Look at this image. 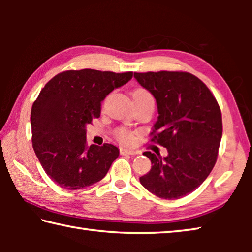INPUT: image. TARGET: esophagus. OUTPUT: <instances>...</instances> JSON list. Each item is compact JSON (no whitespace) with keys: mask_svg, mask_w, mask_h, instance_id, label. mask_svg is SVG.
<instances>
[{"mask_svg":"<svg viewBox=\"0 0 252 252\" xmlns=\"http://www.w3.org/2000/svg\"><path fill=\"white\" fill-rule=\"evenodd\" d=\"M121 155H138V151L133 150V149H126V148H121L120 149Z\"/></svg>","mask_w":252,"mask_h":252,"instance_id":"obj_1","label":"esophagus"}]
</instances>
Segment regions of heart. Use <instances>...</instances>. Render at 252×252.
<instances>
[{
	"instance_id": "1",
	"label": "heart",
	"mask_w": 252,
	"mask_h": 252,
	"mask_svg": "<svg viewBox=\"0 0 252 252\" xmlns=\"http://www.w3.org/2000/svg\"><path fill=\"white\" fill-rule=\"evenodd\" d=\"M133 95H150V93L147 92L146 90H136V91L133 93ZM118 138L120 139L121 141H123V142H129L130 140H131L130 134L127 133V132L123 131V130L118 132Z\"/></svg>"
}]
</instances>
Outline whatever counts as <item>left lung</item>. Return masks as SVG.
I'll list each match as a JSON object with an SVG mask.
<instances>
[{
    "label": "left lung",
    "instance_id": "left-lung-1",
    "mask_svg": "<svg viewBox=\"0 0 252 252\" xmlns=\"http://www.w3.org/2000/svg\"><path fill=\"white\" fill-rule=\"evenodd\" d=\"M155 96L158 119L152 141L168 156L150 151L151 170L140 182L157 197L174 200L192 192L206 180L218 157L222 119L218 102L201 80L187 72L134 73Z\"/></svg>",
    "mask_w": 252,
    "mask_h": 252
}]
</instances>
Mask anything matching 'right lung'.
<instances>
[{"instance_id":"right-lung-1","label":"right lung","mask_w":252,"mask_h":252,"mask_svg":"<svg viewBox=\"0 0 252 252\" xmlns=\"http://www.w3.org/2000/svg\"><path fill=\"white\" fill-rule=\"evenodd\" d=\"M132 74L65 71L42 89L31 111L32 143L42 168L58 186L82 189L108 173L120 151L110 143L89 148L85 127L100 117L106 95L129 82Z\"/></svg>"}]
</instances>
